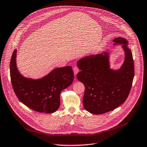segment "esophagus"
Here are the masks:
<instances>
[{
	"label": "esophagus",
	"mask_w": 147,
	"mask_h": 147,
	"mask_svg": "<svg viewBox=\"0 0 147 147\" xmlns=\"http://www.w3.org/2000/svg\"><path fill=\"white\" fill-rule=\"evenodd\" d=\"M73 71H74V74H77L78 73V71H79L78 68L77 67H76V66H74L73 67Z\"/></svg>",
	"instance_id": "1"
}]
</instances>
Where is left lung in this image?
I'll use <instances>...</instances> for the list:
<instances>
[{"label":"left lung","mask_w":147,"mask_h":147,"mask_svg":"<svg viewBox=\"0 0 147 147\" xmlns=\"http://www.w3.org/2000/svg\"><path fill=\"white\" fill-rule=\"evenodd\" d=\"M113 41L114 45H122L125 52L124 61L120 69H110L109 52H107L86 56L77 63L81 70L77 78L86 88L84 107L92 114H103L119 107L127 98L132 86L134 60L128 41L121 37Z\"/></svg>","instance_id":"1"}]
</instances>
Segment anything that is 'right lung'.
<instances>
[{
  "mask_svg": "<svg viewBox=\"0 0 147 147\" xmlns=\"http://www.w3.org/2000/svg\"><path fill=\"white\" fill-rule=\"evenodd\" d=\"M16 53L13 52L10 64L11 84L20 100L29 108L39 112L51 113L60 107V94L73 81L71 66L53 69L43 78L34 80L21 74L16 66Z\"/></svg>",
  "mask_w": 147,
  "mask_h": 147,
  "instance_id": "add662e5",
  "label": "right lung"
}]
</instances>
